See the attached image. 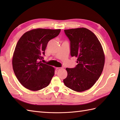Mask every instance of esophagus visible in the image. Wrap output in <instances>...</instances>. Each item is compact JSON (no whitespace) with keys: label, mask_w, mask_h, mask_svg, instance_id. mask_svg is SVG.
I'll return each mask as SVG.
<instances>
[{"label":"esophagus","mask_w":120,"mask_h":120,"mask_svg":"<svg viewBox=\"0 0 120 120\" xmlns=\"http://www.w3.org/2000/svg\"><path fill=\"white\" fill-rule=\"evenodd\" d=\"M62 68H56V70L57 71H60V70H61L62 69Z\"/></svg>","instance_id":"obj_1"}]
</instances>
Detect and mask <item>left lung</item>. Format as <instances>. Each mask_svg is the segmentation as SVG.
<instances>
[{"instance_id":"obj_1","label":"left lung","mask_w":120,"mask_h":120,"mask_svg":"<svg viewBox=\"0 0 120 120\" xmlns=\"http://www.w3.org/2000/svg\"><path fill=\"white\" fill-rule=\"evenodd\" d=\"M70 41L71 55L77 58L74 68H66L63 82L77 92L91 88L103 72L105 55L100 42L93 33L85 28L64 30Z\"/></svg>"}]
</instances>
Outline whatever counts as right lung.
I'll return each instance as SVG.
<instances>
[{"instance_id":"obj_1","label":"right lung","mask_w":120,"mask_h":120,"mask_svg":"<svg viewBox=\"0 0 120 120\" xmlns=\"http://www.w3.org/2000/svg\"><path fill=\"white\" fill-rule=\"evenodd\" d=\"M60 29H35L27 31L18 41L13 56L12 66L19 82L31 91L49 85L55 68L42 63L48 42L57 37Z\"/></svg>"}]
</instances>
